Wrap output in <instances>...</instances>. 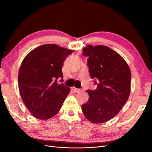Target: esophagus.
<instances>
[{
    "label": "esophagus",
    "mask_w": 152,
    "mask_h": 152,
    "mask_svg": "<svg viewBox=\"0 0 152 152\" xmlns=\"http://www.w3.org/2000/svg\"><path fill=\"white\" fill-rule=\"evenodd\" d=\"M72 91L74 92V93H79V92L81 91L80 89H78V88H76V87H73L72 88Z\"/></svg>",
    "instance_id": "1"
}]
</instances>
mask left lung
<instances>
[{
    "label": "left lung",
    "instance_id": "1",
    "mask_svg": "<svg viewBox=\"0 0 152 152\" xmlns=\"http://www.w3.org/2000/svg\"><path fill=\"white\" fill-rule=\"evenodd\" d=\"M82 54L87 57L91 78L97 87L87 90L89 98L82 110L90 122H107L118 113L130 94L131 74L129 67L117 53L105 45H87Z\"/></svg>",
    "mask_w": 152,
    "mask_h": 152
}]
</instances>
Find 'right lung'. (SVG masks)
<instances>
[{"instance_id":"1","label":"right lung","mask_w":152,"mask_h":152,"mask_svg":"<svg viewBox=\"0 0 152 152\" xmlns=\"http://www.w3.org/2000/svg\"><path fill=\"white\" fill-rule=\"evenodd\" d=\"M72 50L44 44L30 52L18 74L21 97L34 117L47 120L58 113L70 88L62 82L63 64Z\"/></svg>"}]
</instances>
